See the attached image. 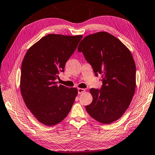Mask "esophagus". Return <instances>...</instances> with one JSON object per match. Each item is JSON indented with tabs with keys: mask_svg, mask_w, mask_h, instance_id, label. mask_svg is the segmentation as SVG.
Here are the masks:
<instances>
[{
	"mask_svg": "<svg viewBox=\"0 0 155 155\" xmlns=\"http://www.w3.org/2000/svg\"><path fill=\"white\" fill-rule=\"evenodd\" d=\"M84 92H85V90L83 89V88H78V94H81V93H83Z\"/></svg>",
	"mask_w": 155,
	"mask_h": 155,
	"instance_id": "obj_1",
	"label": "esophagus"
}]
</instances>
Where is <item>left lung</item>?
Returning a JSON list of instances; mask_svg holds the SVG:
<instances>
[{"label": "left lung", "mask_w": 155, "mask_h": 155, "mask_svg": "<svg viewBox=\"0 0 155 155\" xmlns=\"http://www.w3.org/2000/svg\"><path fill=\"white\" fill-rule=\"evenodd\" d=\"M78 51L92 67L96 76L101 75L103 85L91 88V104L86 109L96 121L111 124L123 115L136 88V65L130 51L120 40L107 32L86 36Z\"/></svg>", "instance_id": "8db88e82"}]
</instances>
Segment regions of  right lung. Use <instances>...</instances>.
<instances>
[{
    "label": "right lung",
    "mask_w": 155,
    "mask_h": 155,
    "mask_svg": "<svg viewBox=\"0 0 155 155\" xmlns=\"http://www.w3.org/2000/svg\"><path fill=\"white\" fill-rule=\"evenodd\" d=\"M82 38L48 34L31 46L21 64L20 89L26 106L40 123L59 124L68 115L78 90L58 85L67 61Z\"/></svg>",
    "instance_id": "right-lung-1"
}]
</instances>
